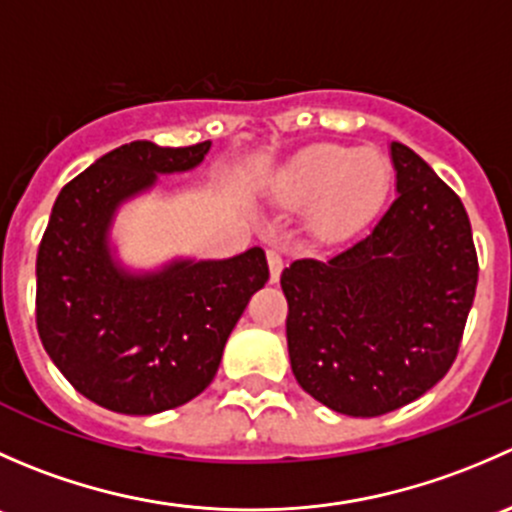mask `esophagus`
<instances>
[{
  "mask_svg": "<svg viewBox=\"0 0 512 512\" xmlns=\"http://www.w3.org/2000/svg\"><path fill=\"white\" fill-rule=\"evenodd\" d=\"M267 265H270V282H280V275H282V267H285V262H282V255L277 250H267Z\"/></svg>",
  "mask_w": 512,
  "mask_h": 512,
  "instance_id": "esophagus-1",
  "label": "esophagus"
}]
</instances>
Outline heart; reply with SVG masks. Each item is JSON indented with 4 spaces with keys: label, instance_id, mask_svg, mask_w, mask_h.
I'll return each instance as SVG.
<instances>
[{
    "label": "heart",
    "instance_id": "obj_1",
    "mask_svg": "<svg viewBox=\"0 0 512 512\" xmlns=\"http://www.w3.org/2000/svg\"><path fill=\"white\" fill-rule=\"evenodd\" d=\"M389 163L374 151L312 146L277 175L275 198L287 208H309V230L339 240L356 230L389 190Z\"/></svg>",
    "mask_w": 512,
    "mask_h": 512
}]
</instances>
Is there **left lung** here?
<instances>
[{
	"mask_svg": "<svg viewBox=\"0 0 512 512\" xmlns=\"http://www.w3.org/2000/svg\"><path fill=\"white\" fill-rule=\"evenodd\" d=\"M396 200L329 260L280 277L297 384L337 414H389L446 376L478 285L461 198L404 143H391Z\"/></svg>",
	"mask_w": 512,
	"mask_h": 512,
	"instance_id": "8db88e82",
	"label": "left lung"
}]
</instances>
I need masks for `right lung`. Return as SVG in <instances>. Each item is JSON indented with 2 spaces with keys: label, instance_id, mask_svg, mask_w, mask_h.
I'll return each mask as SVG.
<instances>
[{
  "label": "right lung",
  "instance_id": "right-lung-1",
  "mask_svg": "<svg viewBox=\"0 0 512 512\" xmlns=\"http://www.w3.org/2000/svg\"><path fill=\"white\" fill-rule=\"evenodd\" d=\"M208 151L210 141L126 143L66 183L51 208L36 255V329L66 381L116 414H160L203 394L237 319L270 280L262 247L156 272L113 257L116 210L158 175L198 168Z\"/></svg>",
  "mask_w": 512,
  "mask_h": 512
}]
</instances>
